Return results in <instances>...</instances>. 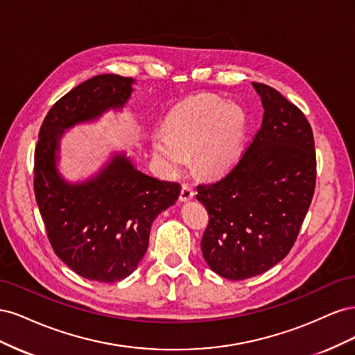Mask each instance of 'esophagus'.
<instances>
[{
    "label": "esophagus",
    "mask_w": 355,
    "mask_h": 355,
    "mask_svg": "<svg viewBox=\"0 0 355 355\" xmlns=\"http://www.w3.org/2000/svg\"><path fill=\"white\" fill-rule=\"evenodd\" d=\"M194 196H196V191H194V188H192L191 185H188V184H184L182 185V189H180V196H179V200L180 201H189V200H192L194 198Z\"/></svg>",
    "instance_id": "1"
}]
</instances>
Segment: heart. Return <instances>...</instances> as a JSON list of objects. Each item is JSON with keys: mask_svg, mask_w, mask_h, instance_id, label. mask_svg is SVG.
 I'll use <instances>...</instances> for the list:
<instances>
[{"mask_svg": "<svg viewBox=\"0 0 355 355\" xmlns=\"http://www.w3.org/2000/svg\"><path fill=\"white\" fill-rule=\"evenodd\" d=\"M247 116L239 103L200 94L176 105L164 120V133L151 137L154 157L170 175L179 173L192 154L201 175H220L239 159Z\"/></svg>", "mask_w": 355, "mask_h": 355, "instance_id": "obj_1", "label": "heart"}]
</instances>
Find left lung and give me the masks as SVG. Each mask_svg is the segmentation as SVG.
Masks as SVG:
<instances>
[{
	"label": "left lung",
	"instance_id": "left-lung-1",
	"mask_svg": "<svg viewBox=\"0 0 355 355\" xmlns=\"http://www.w3.org/2000/svg\"><path fill=\"white\" fill-rule=\"evenodd\" d=\"M262 125L230 173L197 187L209 211L204 261L228 280L270 270L292 249L315 189L314 136L304 112L270 85L253 83Z\"/></svg>",
	"mask_w": 355,
	"mask_h": 355
}]
</instances>
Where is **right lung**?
Wrapping results in <instances>:
<instances>
[{"mask_svg": "<svg viewBox=\"0 0 355 355\" xmlns=\"http://www.w3.org/2000/svg\"><path fill=\"white\" fill-rule=\"evenodd\" d=\"M133 83L115 73L81 83L51 106L35 148L34 191L50 244L63 263L92 282L115 283L130 275L148 249L154 219L180 194L176 182L142 173L124 153L77 184L58 168L65 130L110 110L121 111Z\"/></svg>", "mask_w": 355, "mask_h": 355, "instance_id": "obj_1", "label": "right lung"}]
</instances>
